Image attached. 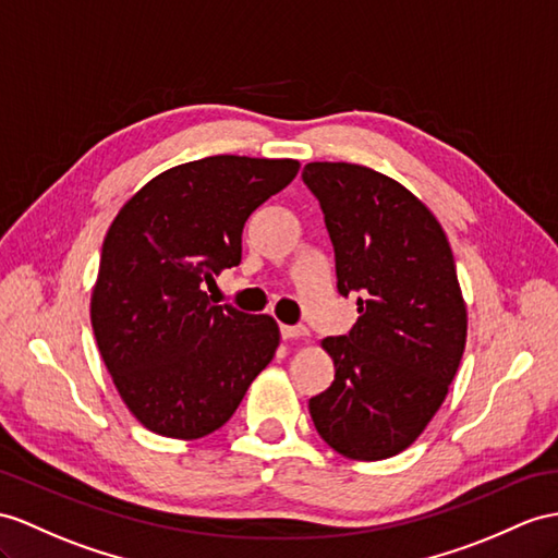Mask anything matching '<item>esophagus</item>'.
<instances>
[{
	"instance_id": "esophagus-1",
	"label": "esophagus",
	"mask_w": 558,
	"mask_h": 558,
	"mask_svg": "<svg viewBox=\"0 0 558 558\" xmlns=\"http://www.w3.org/2000/svg\"><path fill=\"white\" fill-rule=\"evenodd\" d=\"M281 338L283 341H293V338H303L307 336V329L305 326H281Z\"/></svg>"
}]
</instances>
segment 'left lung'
Listing matches in <instances>:
<instances>
[{"label": "left lung", "instance_id": "obj_1", "mask_svg": "<svg viewBox=\"0 0 558 558\" xmlns=\"http://www.w3.org/2000/svg\"><path fill=\"white\" fill-rule=\"evenodd\" d=\"M303 182L333 243L338 293L360 312L345 336L322 341L336 376L310 398V416L343 457L388 459L428 426L464 355L454 257L433 213L381 172L307 162Z\"/></svg>", "mask_w": 558, "mask_h": 558}]
</instances>
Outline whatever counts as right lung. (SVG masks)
Masks as SVG:
<instances>
[{"label":"right lung","instance_id":"1","mask_svg":"<svg viewBox=\"0 0 558 558\" xmlns=\"http://www.w3.org/2000/svg\"><path fill=\"white\" fill-rule=\"evenodd\" d=\"M298 160L210 156L154 177L104 239L92 329L128 410L166 438L225 426L275 357L279 326L210 303L203 287L241 263L243 225Z\"/></svg>","mask_w":558,"mask_h":558}]
</instances>
